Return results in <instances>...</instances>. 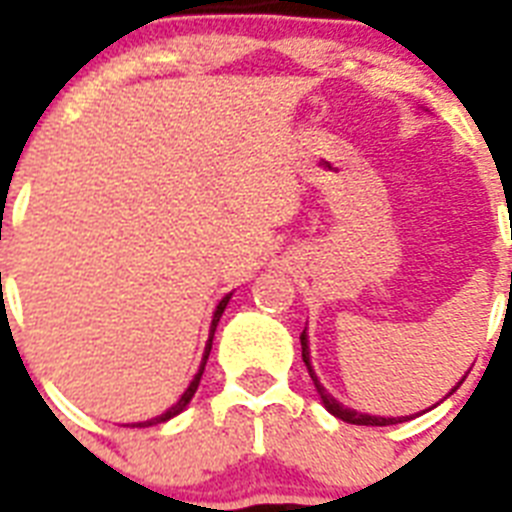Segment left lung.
<instances>
[{
    "mask_svg": "<svg viewBox=\"0 0 512 512\" xmlns=\"http://www.w3.org/2000/svg\"><path fill=\"white\" fill-rule=\"evenodd\" d=\"M300 342H303V361H305V366H308V372H311V380H313V385H316V390H319L321 401H324V406H327L329 412L335 414V417H340L342 422H350V425H396V422L412 420V417H369V414H358V412H353V409H345L342 404H337L335 398L329 396L327 390L321 388V382L316 380V372H313L311 358H308V337H305V332L300 335Z\"/></svg>",
    "mask_w": 512,
    "mask_h": 512,
    "instance_id": "8db88e82",
    "label": "left lung"
}]
</instances>
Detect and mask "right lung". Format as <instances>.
Returning a JSON list of instances; mask_svg holds the SVG:
<instances>
[{"mask_svg": "<svg viewBox=\"0 0 512 512\" xmlns=\"http://www.w3.org/2000/svg\"><path fill=\"white\" fill-rule=\"evenodd\" d=\"M228 300H231V295H225L223 300H220V305H217V311H215V319H212V335H215V327H217V321H220V316H223L225 311V305H228ZM212 335H209V342H207V350H204V361H201V369L196 372V377H193V382L188 385V390H185L183 396H180V401H177L172 409H167L164 414H159V417H154V420H148V422H138V425H156V422H167L170 417H175V414H180L188 406V401L193 398V393H196V388H199V380H201V372H204V364H207V358H209V350H212Z\"/></svg>", "mask_w": 512, "mask_h": 512, "instance_id": "1", "label": "right lung"}]
</instances>
